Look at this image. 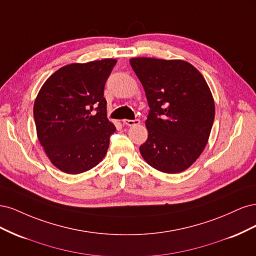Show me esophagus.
<instances>
[{"label": "esophagus", "mask_w": 256, "mask_h": 256, "mask_svg": "<svg viewBox=\"0 0 256 256\" xmlns=\"http://www.w3.org/2000/svg\"><path fill=\"white\" fill-rule=\"evenodd\" d=\"M122 124L127 126H134L138 125V124H140V120H124Z\"/></svg>", "instance_id": "obj_1"}]
</instances>
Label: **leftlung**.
<instances>
[{"mask_svg":"<svg viewBox=\"0 0 256 256\" xmlns=\"http://www.w3.org/2000/svg\"><path fill=\"white\" fill-rule=\"evenodd\" d=\"M130 65L150 108L142 157L160 172L180 173L194 164L210 136L216 112L210 88L182 60L134 58Z\"/></svg>","mask_w":256,"mask_h":256,"instance_id":"1","label":"left lung"}]
</instances>
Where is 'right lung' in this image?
<instances>
[{
    "mask_svg": "<svg viewBox=\"0 0 256 256\" xmlns=\"http://www.w3.org/2000/svg\"><path fill=\"white\" fill-rule=\"evenodd\" d=\"M114 58L74 63L46 80L34 102L37 138L51 164L67 174L96 166L116 130L106 118L104 84Z\"/></svg>",
    "mask_w": 256,
    "mask_h": 256,
    "instance_id": "obj_1",
    "label": "right lung"
}]
</instances>
